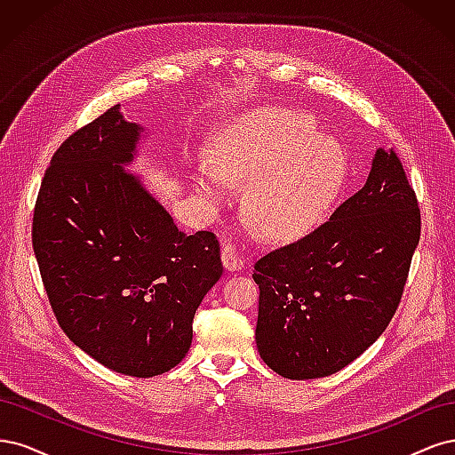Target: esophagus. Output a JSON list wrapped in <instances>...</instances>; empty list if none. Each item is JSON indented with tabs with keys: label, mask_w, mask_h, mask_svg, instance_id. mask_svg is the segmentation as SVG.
I'll return each mask as SVG.
<instances>
[{
	"label": "esophagus",
	"mask_w": 455,
	"mask_h": 455,
	"mask_svg": "<svg viewBox=\"0 0 455 455\" xmlns=\"http://www.w3.org/2000/svg\"><path fill=\"white\" fill-rule=\"evenodd\" d=\"M222 261L228 271H241L244 267V258L233 244H226L222 249Z\"/></svg>",
	"instance_id": "34e87169"
}]
</instances>
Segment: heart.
Masks as SVG:
<instances>
[{"instance_id":"obj_1","label":"heart","mask_w":455,"mask_h":455,"mask_svg":"<svg viewBox=\"0 0 455 455\" xmlns=\"http://www.w3.org/2000/svg\"><path fill=\"white\" fill-rule=\"evenodd\" d=\"M211 169L228 184L254 182L246 211L273 237L309 231L326 216L346 176L341 146L298 114L266 109L224 132ZM197 184L212 199L222 186L201 171Z\"/></svg>"}]
</instances>
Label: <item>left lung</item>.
<instances>
[{
	"label": "left lung",
	"instance_id": "obj_1",
	"mask_svg": "<svg viewBox=\"0 0 455 455\" xmlns=\"http://www.w3.org/2000/svg\"><path fill=\"white\" fill-rule=\"evenodd\" d=\"M414 189L393 149H376L363 189L309 235L259 258L256 346L288 379L336 374L398 307L419 243Z\"/></svg>",
	"mask_w": 455,
	"mask_h": 455
}]
</instances>
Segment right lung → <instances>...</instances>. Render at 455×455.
<instances>
[{
  "label": "right lung",
  "instance_id": "add662e5",
  "mask_svg": "<svg viewBox=\"0 0 455 455\" xmlns=\"http://www.w3.org/2000/svg\"><path fill=\"white\" fill-rule=\"evenodd\" d=\"M142 132L117 104L66 139L41 182L32 243L64 334L117 374L154 378L189 351L224 267L214 233L182 231L125 171Z\"/></svg>",
  "mask_w": 455,
  "mask_h": 455
}]
</instances>
